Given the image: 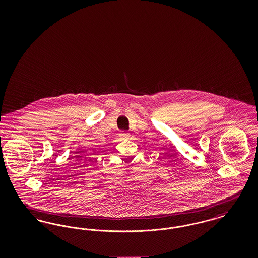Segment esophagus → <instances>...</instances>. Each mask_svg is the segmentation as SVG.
<instances>
[{"instance_id":"obj_1","label":"esophagus","mask_w":258,"mask_h":258,"mask_svg":"<svg viewBox=\"0 0 258 258\" xmlns=\"http://www.w3.org/2000/svg\"><path fill=\"white\" fill-rule=\"evenodd\" d=\"M120 136L123 137V138H126V137H128V134L125 133V132H122V133L120 134Z\"/></svg>"}]
</instances>
